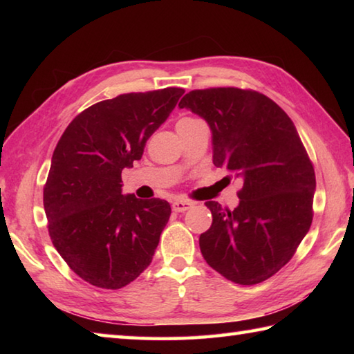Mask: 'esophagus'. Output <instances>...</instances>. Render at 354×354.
Here are the masks:
<instances>
[{"label": "esophagus", "instance_id": "esophagus-1", "mask_svg": "<svg viewBox=\"0 0 354 354\" xmlns=\"http://www.w3.org/2000/svg\"><path fill=\"white\" fill-rule=\"evenodd\" d=\"M192 207H193V202H190V201H175L171 205L173 212L175 213H184V212H187V209H190Z\"/></svg>", "mask_w": 354, "mask_h": 354}]
</instances>
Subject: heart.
Instances as JSON below:
<instances>
[{
    "mask_svg": "<svg viewBox=\"0 0 354 354\" xmlns=\"http://www.w3.org/2000/svg\"><path fill=\"white\" fill-rule=\"evenodd\" d=\"M184 122H194V118H183L179 123H184Z\"/></svg>",
    "mask_w": 354,
    "mask_h": 354,
    "instance_id": "b5f03b06",
    "label": "heart"
}]
</instances>
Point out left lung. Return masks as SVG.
Wrapping results in <instances>:
<instances>
[{"label": "left lung", "mask_w": 354, "mask_h": 354, "mask_svg": "<svg viewBox=\"0 0 354 354\" xmlns=\"http://www.w3.org/2000/svg\"><path fill=\"white\" fill-rule=\"evenodd\" d=\"M179 108L205 120L214 165L242 183L234 209L205 202L213 223L199 237L202 255L237 284L268 280L293 257L313 219L315 170L295 124L252 89H194Z\"/></svg>", "instance_id": "obj_1"}]
</instances>
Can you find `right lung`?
I'll return each mask as SVG.
<instances>
[{"label":"right lung","mask_w":354,"mask_h":354,"mask_svg":"<svg viewBox=\"0 0 354 354\" xmlns=\"http://www.w3.org/2000/svg\"><path fill=\"white\" fill-rule=\"evenodd\" d=\"M183 88L129 93L82 111L53 152L44 209L57 252L82 280L120 289L145 270L170 204L122 193V170L175 109Z\"/></svg>","instance_id":"1"}]
</instances>
